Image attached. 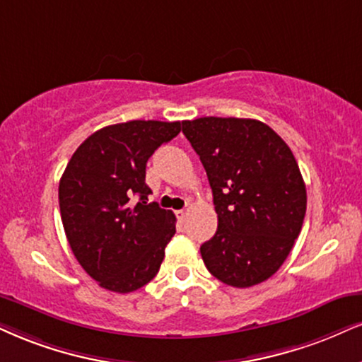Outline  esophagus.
Instances as JSON below:
<instances>
[{"mask_svg":"<svg viewBox=\"0 0 362 362\" xmlns=\"http://www.w3.org/2000/svg\"><path fill=\"white\" fill-rule=\"evenodd\" d=\"M186 215H188V211H186V209H177V211H176V216H177V220H180V221H185Z\"/></svg>","mask_w":362,"mask_h":362,"instance_id":"1","label":"esophagus"}]
</instances>
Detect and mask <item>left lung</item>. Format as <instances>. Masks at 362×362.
I'll return each mask as SVG.
<instances>
[{
    "mask_svg": "<svg viewBox=\"0 0 362 362\" xmlns=\"http://www.w3.org/2000/svg\"><path fill=\"white\" fill-rule=\"evenodd\" d=\"M182 134L202 159L218 215L215 236L202 245L209 274L247 288L282 267L300 233L305 182L290 147L255 119L199 117Z\"/></svg>",
    "mask_w": 362,
    "mask_h": 362,
    "instance_id": "1",
    "label": "left lung"
}]
</instances>
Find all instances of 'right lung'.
Instances as JSON below:
<instances>
[{"label":"right lung","mask_w":362,"mask_h":362,"mask_svg":"<svg viewBox=\"0 0 362 362\" xmlns=\"http://www.w3.org/2000/svg\"><path fill=\"white\" fill-rule=\"evenodd\" d=\"M181 132V122L129 120L93 132L75 151L58 186L66 240L102 288L129 293L159 272L176 216L147 203L146 164ZM132 195L140 203L132 205Z\"/></svg>","instance_id":"right-lung-1"}]
</instances>
